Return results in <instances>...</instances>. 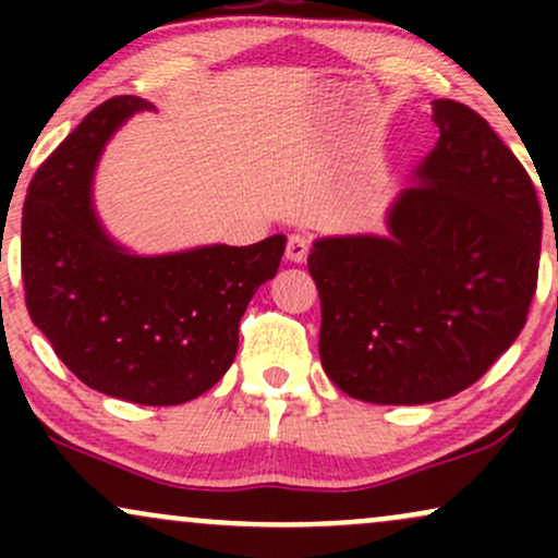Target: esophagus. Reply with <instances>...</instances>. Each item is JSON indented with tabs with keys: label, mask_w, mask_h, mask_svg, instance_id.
Returning <instances> with one entry per match:
<instances>
[{
	"label": "esophagus",
	"mask_w": 558,
	"mask_h": 558,
	"mask_svg": "<svg viewBox=\"0 0 558 558\" xmlns=\"http://www.w3.org/2000/svg\"><path fill=\"white\" fill-rule=\"evenodd\" d=\"M306 254H310V239H306V235L293 233L291 239H288L286 259L293 262V265H301V262L306 259Z\"/></svg>",
	"instance_id": "esophagus-1"
}]
</instances>
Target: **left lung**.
Returning a JSON list of instances; mask_svg holds the SVG:
<instances>
[{"instance_id": "left-lung-1", "label": "left lung", "mask_w": 558, "mask_h": 558, "mask_svg": "<svg viewBox=\"0 0 558 558\" xmlns=\"http://www.w3.org/2000/svg\"><path fill=\"white\" fill-rule=\"evenodd\" d=\"M440 138L386 209V233L310 248L319 360L345 396L414 407L457 396L517 341L543 215L520 159L470 107L433 101Z\"/></svg>"}]
</instances>
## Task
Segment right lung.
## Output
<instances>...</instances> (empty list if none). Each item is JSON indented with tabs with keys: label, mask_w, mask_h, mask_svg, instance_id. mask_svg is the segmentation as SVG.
I'll return each mask as SVG.
<instances>
[{
	"label": "right lung",
	"mask_w": 558,
	"mask_h": 558,
	"mask_svg": "<svg viewBox=\"0 0 558 558\" xmlns=\"http://www.w3.org/2000/svg\"><path fill=\"white\" fill-rule=\"evenodd\" d=\"M138 112L155 105L105 101L36 170L23 207L25 304L88 388L175 407L228 373L243 312L278 272L286 235L170 254H138L114 239L96 213L94 175L105 146Z\"/></svg>",
	"instance_id": "obj_1"
}]
</instances>
